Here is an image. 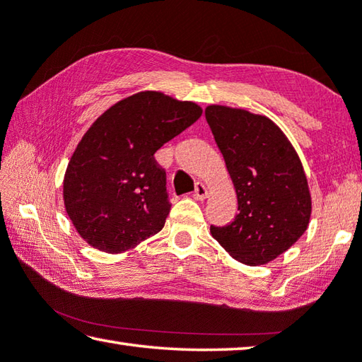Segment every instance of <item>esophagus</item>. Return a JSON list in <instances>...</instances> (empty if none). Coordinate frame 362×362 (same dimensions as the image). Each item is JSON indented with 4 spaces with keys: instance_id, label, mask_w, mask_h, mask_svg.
<instances>
[{
    "instance_id": "obj_1",
    "label": "esophagus",
    "mask_w": 362,
    "mask_h": 362,
    "mask_svg": "<svg viewBox=\"0 0 362 362\" xmlns=\"http://www.w3.org/2000/svg\"><path fill=\"white\" fill-rule=\"evenodd\" d=\"M209 196V189H207V187L204 185L202 182H197L196 183V187H194V193H193V197L194 199H197V201H202V199H205V197Z\"/></svg>"
}]
</instances>
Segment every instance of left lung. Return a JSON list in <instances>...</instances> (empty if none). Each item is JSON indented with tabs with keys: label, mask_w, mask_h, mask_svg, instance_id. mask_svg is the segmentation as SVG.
Returning a JSON list of instances; mask_svg holds the SVG:
<instances>
[{
	"label": "left lung",
	"mask_w": 362,
	"mask_h": 362,
	"mask_svg": "<svg viewBox=\"0 0 362 362\" xmlns=\"http://www.w3.org/2000/svg\"><path fill=\"white\" fill-rule=\"evenodd\" d=\"M237 193L238 214L210 232L245 265L274 260L306 232L313 199L295 147L272 119L242 108H205Z\"/></svg>",
	"instance_id": "left-lung-1"
}]
</instances>
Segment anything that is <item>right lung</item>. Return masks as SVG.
I'll use <instances>...</instances> for the list:
<instances>
[{
	"mask_svg": "<svg viewBox=\"0 0 362 362\" xmlns=\"http://www.w3.org/2000/svg\"><path fill=\"white\" fill-rule=\"evenodd\" d=\"M202 108L158 90L124 98L84 133L64 175V205L81 238L124 252L158 233L171 210L153 153L194 124Z\"/></svg>",
	"mask_w": 362,
	"mask_h": 362,
	"instance_id": "add662e5",
	"label": "right lung"
}]
</instances>
